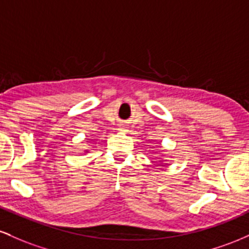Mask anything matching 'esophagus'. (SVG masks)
<instances>
[{
	"mask_svg": "<svg viewBox=\"0 0 249 249\" xmlns=\"http://www.w3.org/2000/svg\"><path fill=\"white\" fill-rule=\"evenodd\" d=\"M119 130H121L122 132H126V127H125L124 125H121V126H119Z\"/></svg>",
	"mask_w": 249,
	"mask_h": 249,
	"instance_id": "esophagus-1",
	"label": "esophagus"
}]
</instances>
